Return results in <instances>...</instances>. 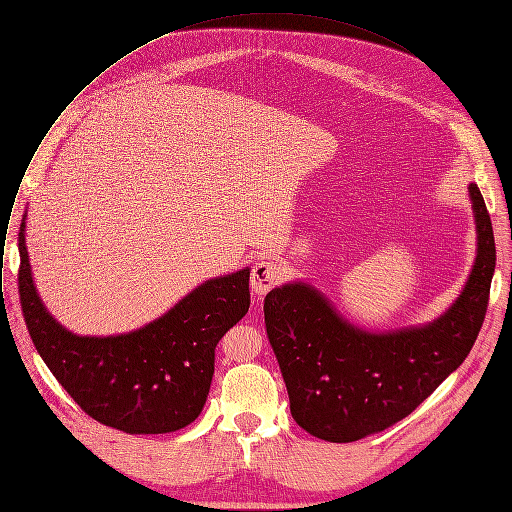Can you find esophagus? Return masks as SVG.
<instances>
[{"label":"esophagus","instance_id":"obj_1","mask_svg":"<svg viewBox=\"0 0 512 512\" xmlns=\"http://www.w3.org/2000/svg\"><path fill=\"white\" fill-rule=\"evenodd\" d=\"M281 279V269L277 263L263 259L257 261L251 269V289L257 298H263L267 291L277 285V281Z\"/></svg>","mask_w":512,"mask_h":512}]
</instances>
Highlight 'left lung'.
Segmentation results:
<instances>
[{
    "instance_id": "obj_1",
    "label": "left lung",
    "mask_w": 512,
    "mask_h": 512,
    "mask_svg": "<svg viewBox=\"0 0 512 512\" xmlns=\"http://www.w3.org/2000/svg\"><path fill=\"white\" fill-rule=\"evenodd\" d=\"M478 255L456 304L421 328L367 332L308 283L271 289L265 326L296 423L320 440L356 442L407 417L470 354L482 328L496 247L490 214L468 186Z\"/></svg>"
}]
</instances>
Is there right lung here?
I'll list each match as a JSON object with an SVG mask.
<instances>
[{"mask_svg":"<svg viewBox=\"0 0 512 512\" xmlns=\"http://www.w3.org/2000/svg\"><path fill=\"white\" fill-rule=\"evenodd\" d=\"M20 225L18 291L32 342L79 407L125 433H170L192 423L214 373V348L249 310V267L198 285L162 318L119 336H77L44 308Z\"/></svg>","mask_w":512,"mask_h":512,"instance_id":"add662e5","label":"right lung"}]
</instances>
